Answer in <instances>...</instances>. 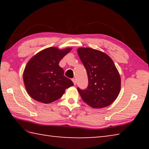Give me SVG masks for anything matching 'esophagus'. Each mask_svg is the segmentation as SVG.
<instances>
[{"mask_svg":"<svg viewBox=\"0 0 149 149\" xmlns=\"http://www.w3.org/2000/svg\"><path fill=\"white\" fill-rule=\"evenodd\" d=\"M72 81H73V83H74V85H76V79H75V78H73Z\"/></svg>","mask_w":149,"mask_h":149,"instance_id":"34e87169","label":"esophagus"}]
</instances>
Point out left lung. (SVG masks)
<instances>
[{"instance_id": "8db88e82", "label": "left lung", "mask_w": 149, "mask_h": 149, "mask_svg": "<svg viewBox=\"0 0 149 149\" xmlns=\"http://www.w3.org/2000/svg\"><path fill=\"white\" fill-rule=\"evenodd\" d=\"M77 53L87 70L88 87L77 88L83 100L91 107H107L116 99L121 78L114 62L104 52L91 48H79Z\"/></svg>"}]
</instances>
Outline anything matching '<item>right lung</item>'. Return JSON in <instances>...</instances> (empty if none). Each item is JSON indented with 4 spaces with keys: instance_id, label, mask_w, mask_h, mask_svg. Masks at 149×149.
Masks as SVG:
<instances>
[{
    "instance_id": "add662e5",
    "label": "right lung",
    "mask_w": 149,
    "mask_h": 149,
    "mask_svg": "<svg viewBox=\"0 0 149 149\" xmlns=\"http://www.w3.org/2000/svg\"><path fill=\"white\" fill-rule=\"evenodd\" d=\"M72 50L49 47L33 56L25 68L23 78L27 93L32 99L48 104L59 99L65 90L73 86L64 75L59 62Z\"/></svg>"
}]
</instances>
